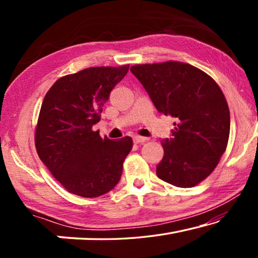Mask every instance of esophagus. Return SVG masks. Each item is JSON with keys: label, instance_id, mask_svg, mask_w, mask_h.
Segmentation results:
<instances>
[{"label": "esophagus", "instance_id": "obj_1", "mask_svg": "<svg viewBox=\"0 0 258 258\" xmlns=\"http://www.w3.org/2000/svg\"><path fill=\"white\" fill-rule=\"evenodd\" d=\"M147 140H148V138L140 137V135H135V137H133V141H134V143H143V142H146Z\"/></svg>", "mask_w": 258, "mask_h": 258}]
</instances>
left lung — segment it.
<instances>
[{"instance_id":"1","label":"left lung","mask_w":258,"mask_h":258,"mask_svg":"<svg viewBox=\"0 0 258 258\" xmlns=\"http://www.w3.org/2000/svg\"><path fill=\"white\" fill-rule=\"evenodd\" d=\"M131 72L157 110L176 120L171 138L161 141L157 176L178 187L197 185L228 146L230 111L220 86L200 69L177 61L135 64Z\"/></svg>"}]
</instances>
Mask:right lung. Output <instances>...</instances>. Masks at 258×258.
Wrapping results in <instances>:
<instances>
[{"instance_id":"right-lung-1","label":"right lung","mask_w":258,"mask_h":258,"mask_svg":"<svg viewBox=\"0 0 258 258\" xmlns=\"http://www.w3.org/2000/svg\"><path fill=\"white\" fill-rule=\"evenodd\" d=\"M128 67L86 68L59 78L45 94L35 146L52 175L71 194L99 197L120 180L132 139H102L92 126L100 121L103 104Z\"/></svg>"}]
</instances>
